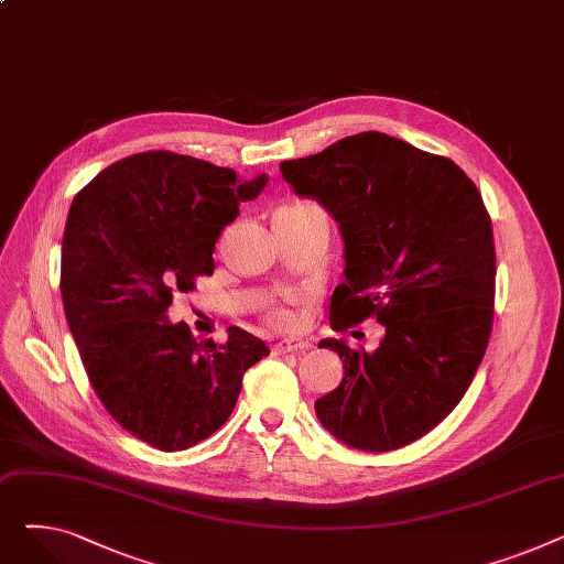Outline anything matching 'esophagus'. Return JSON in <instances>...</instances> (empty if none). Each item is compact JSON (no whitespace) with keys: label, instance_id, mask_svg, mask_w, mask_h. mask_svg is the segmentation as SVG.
<instances>
[{"label":"esophagus","instance_id":"esophagus-1","mask_svg":"<svg viewBox=\"0 0 564 564\" xmlns=\"http://www.w3.org/2000/svg\"><path fill=\"white\" fill-rule=\"evenodd\" d=\"M313 345L304 338H283L274 345V354H288V351H306Z\"/></svg>","mask_w":564,"mask_h":564}]
</instances>
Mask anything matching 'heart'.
<instances>
[{
    "mask_svg": "<svg viewBox=\"0 0 564 564\" xmlns=\"http://www.w3.org/2000/svg\"><path fill=\"white\" fill-rule=\"evenodd\" d=\"M267 317H270V322L276 324V327H290V324H294V319H297V315H294V311L288 304L272 306L267 311Z\"/></svg>",
    "mask_w": 564,
    "mask_h": 564,
    "instance_id": "heart-1",
    "label": "heart"
}]
</instances>
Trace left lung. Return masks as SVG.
<instances>
[{
	"label": "left lung",
	"instance_id": "1",
	"mask_svg": "<svg viewBox=\"0 0 564 564\" xmlns=\"http://www.w3.org/2000/svg\"><path fill=\"white\" fill-rule=\"evenodd\" d=\"M281 173L338 221L345 281L332 327L372 315L387 329L375 351L319 340L345 375L315 402L317 419L349 448L409 446L457 406L489 343L496 253L482 196L453 160L383 132L281 162Z\"/></svg>",
	"mask_w": 564,
	"mask_h": 564
}]
</instances>
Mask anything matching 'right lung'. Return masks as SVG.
<instances>
[{
	"label": "right lung",
	"mask_w": 564,
	"mask_h": 564,
	"mask_svg": "<svg viewBox=\"0 0 564 564\" xmlns=\"http://www.w3.org/2000/svg\"><path fill=\"white\" fill-rule=\"evenodd\" d=\"M267 175L151 151L100 171L70 205L62 297L88 381L105 409L164 453L215 434L240 398L245 372L270 354L237 327L196 340L166 308L215 272V242Z\"/></svg>",
	"instance_id": "obj_1"
}]
</instances>
